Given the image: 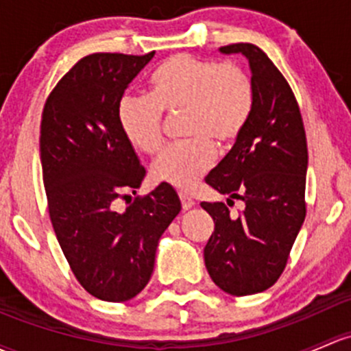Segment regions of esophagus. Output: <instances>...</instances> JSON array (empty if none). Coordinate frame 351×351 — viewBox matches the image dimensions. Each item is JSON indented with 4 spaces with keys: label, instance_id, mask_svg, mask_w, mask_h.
I'll list each match as a JSON object with an SVG mask.
<instances>
[{
    "label": "esophagus",
    "instance_id": "obj_1",
    "mask_svg": "<svg viewBox=\"0 0 351 351\" xmlns=\"http://www.w3.org/2000/svg\"><path fill=\"white\" fill-rule=\"evenodd\" d=\"M180 200H182L183 210H190L191 206L195 205L193 198H190V197H188V195H185V193H180Z\"/></svg>",
    "mask_w": 351,
    "mask_h": 351
}]
</instances>
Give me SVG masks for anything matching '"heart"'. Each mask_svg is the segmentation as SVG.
Returning a JSON list of instances; mask_svg holds the SVG:
<instances>
[{
    "instance_id": "heart-1",
    "label": "heart",
    "mask_w": 351,
    "mask_h": 351,
    "mask_svg": "<svg viewBox=\"0 0 351 351\" xmlns=\"http://www.w3.org/2000/svg\"><path fill=\"white\" fill-rule=\"evenodd\" d=\"M147 95H126L117 119L129 145L153 156L163 146V114H183L186 141L160 154L151 176L154 182L188 190L213 163L215 149L234 146L245 131L256 88L249 73L232 62L175 53L161 62L147 79Z\"/></svg>"
}]
</instances>
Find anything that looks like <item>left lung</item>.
I'll use <instances>...</instances> for the list:
<instances>
[{"instance_id":"8db88e82","label":"left lung","mask_w":351,"mask_h":351,"mask_svg":"<svg viewBox=\"0 0 351 351\" xmlns=\"http://www.w3.org/2000/svg\"><path fill=\"white\" fill-rule=\"evenodd\" d=\"M220 51L245 55L256 104L241 139L205 178L228 195V205L242 200L245 206L232 217L222 202H202L215 223L204 256L220 289L249 296L278 281L304 222L308 145L293 88L271 58L252 43Z\"/></svg>"}]
</instances>
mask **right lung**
Masks as SVG:
<instances>
[{"mask_svg":"<svg viewBox=\"0 0 351 351\" xmlns=\"http://www.w3.org/2000/svg\"><path fill=\"white\" fill-rule=\"evenodd\" d=\"M153 55H87L43 106L40 160L51 225L75 279L102 301H129L145 289L158 241L182 210L169 185L129 195L146 169L121 131L117 108ZM117 199L130 204L124 213Z\"/></svg>","mask_w":351,"mask_h":351,"instance_id":"add662e5","label":"right lung"}]
</instances>
